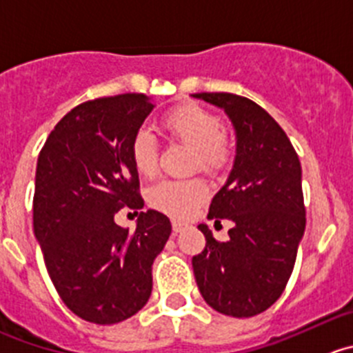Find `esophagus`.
I'll return each mask as SVG.
<instances>
[{
	"label": "esophagus",
	"instance_id": "34e87169",
	"mask_svg": "<svg viewBox=\"0 0 353 353\" xmlns=\"http://www.w3.org/2000/svg\"><path fill=\"white\" fill-rule=\"evenodd\" d=\"M184 229V224H181V222H177V221H172V231L176 232H181Z\"/></svg>",
	"mask_w": 353,
	"mask_h": 353
}]
</instances>
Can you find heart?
<instances>
[{
    "instance_id": "obj_1",
    "label": "heart",
    "mask_w": 353,
    "mask_h": 353,
    "mask_svg": "<svg viewBox=\"0 0 353 353\" xmlns=\"http://www.w3.org/2000/svg\"><path fill=\"white\" fill-rule=\"evenodd\" d=\"M162 129L172 141L191 146L190 169L219 174L231 160V145L224 136V122L214 112L188 103L172 108L162 119ZM129 155L136 172L153 177L159 170V145L153 134L139 129L132 136ZM208 188L200 177L163 179L150 188L148 203L174 219H186L205 203Z\"/></svg>"
}]
</instances>
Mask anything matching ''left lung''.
<instances>
[{"instance_id":"obj_1","label":"left lung","mask_w":353,"mask_h":353,"mask_svg":"<svg viewBox=\"0 0 353 353\" xmlns=\"http://www.w3.org/2000/svg\"><path fill=\"white\" fill-rule=\"evenodd\" d=\"M224 108L236 131V159L208 219L234 222L228 241L205 224L203 252L193 272L205 302L217 312L252 317L283 295L305 231L302 167L281 125L255 101L231 93H196Z\"/></svg>"}]
</instances>
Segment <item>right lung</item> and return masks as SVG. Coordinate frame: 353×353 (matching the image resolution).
<instances>
[{
	"instance_id": "right-lung-1",
	"label": "right lung",
	"mask_w": 353,
	"mask_h": 353,
	"mask_svg": "<svg viewBox=\"0 0 353 353\" xmlns=\"http://www.w3.org/2000/svg\"><path fill=\"white\" fill-rule=\"evenodd\" d=\"M153 107L141 93L84 101L54 125L37 159L34 234L48 274L65 305L94 324L146 305L153 260L172 231L157 210L139 212L134 231L114 219L145 205L129 146Z\"/></svg>"
}]
</instances>
